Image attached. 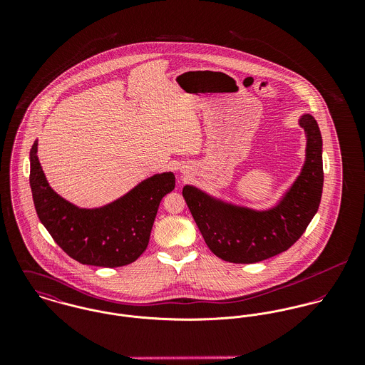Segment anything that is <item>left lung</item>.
Instances as JSON below:
<instances>
[{
    "instance_id": "left-lung-1",
    "label": "left lung",
    "mask_w": 365,
    "mask_h": 365,
    "mask_svg": "<svg viewBox=\"0 0 365 365\" xmlns=\"http://www.w3.org/2000/svg\"><path fill=\"white\" fill-rule=\"evenodd\" d=\"M308 135L307 163L277 208L255 212L212 200L194 187L182 197L210 252L222 260L252 264L288 250L307 230L317 212L323 188L322 136L311 115L301 118Z\"/></svg>"
}]
</instances>
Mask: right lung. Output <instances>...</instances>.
Returning a JSON list of instances; mask_svg holds the SVG:
<instances>
[{
	"label": "right lung",
	"mask_w": 365,
	"mask_h": 365,
	"mask_svg": "<svg viewBox=\"0 0 365 365\" xmlns=\"http://www.w3.org/2000/svg\"><path fill=\"white\" fill-rule=\"evenodd\" d=\"M36 152L38 142L31 149L34 204L60 249L81 264L106 268L138 260L149 245L160 201L175 187L174 174L153 175L104 208L80 209L49 187Z\"/></svg>",
	"instance_id": "obj_1"
}]
</instances>
